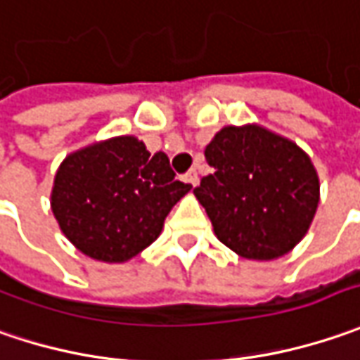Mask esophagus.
I'll use <instances>...</instances> for the list:
<instances>
[{
    "label": "esophagus",
    "instance_id": "1",
    "mask_svg": "<svg viewBox=\"0 0 360 360\" xmlns=\"http://www.w3.org/2000/svg\"><path fill=\"white\" fill-rule=\"evenodd\" d=\"M185 181H187V183H191V185L195 187L197 183H199V175H197L195 169H191V171H187V175H185Z\"/></svg>",
    "mask_w": 360,
    "mask_h": 360
}]
</instances>
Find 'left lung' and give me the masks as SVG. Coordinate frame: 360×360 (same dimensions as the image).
Returning <instances> with one entry per match:
<instances>
[{"label":"left lung","instance_id":"left-lung-1","mask_svg":"<svg viewBox=\"0 0 360 360\" xmlns=\"http://www.w3.org/2000/svg\"><path fill=\"white\" fill-rule=\"evenodd\" d=\"M213 167L193 189L219 242L248 259H276L304 238L319 207V177L292 141L256 124L213 136Z\"/></svg>","mask_w":360,"mask_h":360}]
</instances>
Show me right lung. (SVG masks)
Wrapping results in <instances>:
<instances>
[{"mask_svg": "<svg viewBox=\"0 0 360 360\" xmlns=\"http://www.w3.org/2000/svg\"><path fill=\"white\" fill-rule=\"evenodd\" d=\"M189 189L165 153L150 155L139 139L117 136L64 159L52 211L82 254L127 262L159 238L167 213Z\"/></svg>", "mask_w": 360, "mask_h": 360, "instance_id": "add662e5", "label": "right lung"}]
</instances>
